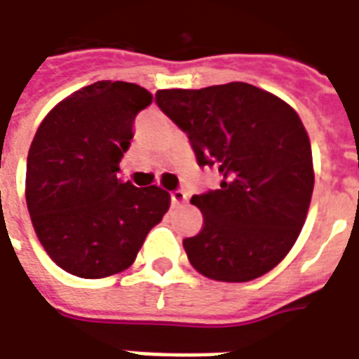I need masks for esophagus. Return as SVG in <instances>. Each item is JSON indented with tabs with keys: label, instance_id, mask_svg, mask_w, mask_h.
Masks as SVG:
<instances>
[{
	"label": "esophagus",
	"instance_id": "34e87169",
	"mask_svg": "<svg viewBox=\"0 0 359 359\" xmlns=\"http://www.w3.org/2000/svg\"><path fill=\"white\" fill-rule=\"evenodd\" d=\"M187 200H188V194L182 192V190H175V192H171L172 205H180V203H184Z\"/></svg>",
	"mask_w": 359,
	"mask_h": 359
}]
</instances>
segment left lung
Here are the masks:
<instances>
[{"label": "left lung", "instance_id": "8db88e82", "mask_svg": "<svg viewBox=\"0 0 359 359\" xmlns=\"http://www.w3.org/2000/svg\"><path fill=\"white\" fill-rule=\"evenodd\" d=\"M161 112L188 135L200 167H217L219 190L192 196L203 215L182 241L188 261L217 281H251L291 251L314 190L312 148L293 108L255 85L161 89Z\"/></svg>", "mask_w": 359, "mask_h": 359}]
</instances>
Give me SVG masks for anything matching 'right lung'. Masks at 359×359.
<instances>
[{"instance_id":"add662e5","label":"right lung","mask_w":359,"mask_h":359,"mask_svg":"<svg viewBox=\"0 0 359 359\" xmlns=\"http://www.w3.org/2000/svg\"><path fill=\"white\" fill-rule=\"evenodd\" d=\"M150 102L137 83L97 81L58 102L32 140L26 205L43 249L68 274L123 272L169 209L165 190L118 179L135 118Z\"/></svg>"}]
</instances>
